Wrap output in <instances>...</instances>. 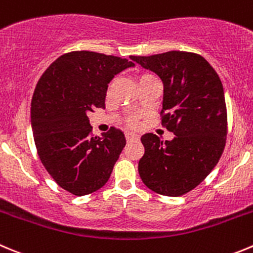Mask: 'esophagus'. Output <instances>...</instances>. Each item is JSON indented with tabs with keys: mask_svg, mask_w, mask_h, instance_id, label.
<instances>
[{
	"mask_svg": "<svg viewBox=\"0 0 253 253\" xmlns=\"http://www.w3.org/2000/svg\"><path fill=\"white\" fill-rule=\"evenodd\" d=\"M125 136H126L127 141L138 140V134L134 133V132H126V133H125Z\"/></svg>",
	"mask_w": 253,
	"mask_h": 253,
	"instance_id": "obj_1",
	"label": "esophagus"
}]
</instances>
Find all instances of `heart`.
<instances>
[{"label": "heart", "mask_w": 253, "mask_h": 253, "mask_svg": "<svg viewBox=\"0 0 253 253\" xmlns=\"http://www.w3.org/2000/svg\"><path fill=\"white\" fill-rule=\"evenodd\" d=\"M129 124H131V125H133V124H134V121H133V120H131V121H129Z\"/></svg>", "instance_id": "heart-1"}]
</instances>
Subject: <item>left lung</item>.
<instances>
[{"label":"left lung","instance_id":"8db88e82","mask_svg":"<svg viewBox=\"0 0 253 253\" xmlns=\"http://www.w3.org/2000/svg\"><path fill=\"white\" fill-rule=\"evenodd\" d=\"M164 84L162 124L174 133L161 141L145 133V155L138 162L142 182L153 192L176 197L193 190L210 174L222 155L227 134L222 82L202 56L171 51L131 56Z\"/></svg>","mask_w":253,"mask_h":253}]
</instances>
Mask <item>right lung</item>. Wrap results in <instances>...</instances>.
<instances>
[{
	"instance_id": "obj_1",
	"label": "right lung",
	"mask_w": 253,
	"mask_h": 253,
	"mask_svg": "<svg viewBox=\"0 0 253 253\" xmlns=\"http://www.w3.org/2000/svg\"><path fill=\"white\" fill-rule=\"evenodd\" d=\"M134 63L89 51L58 57L40 79L31 103V127L41 162L60 187L76 196L108 181L126 138L111 127L94 136L87 113L105 108L108 84Z\"/></svg>"
}]
</instances>
